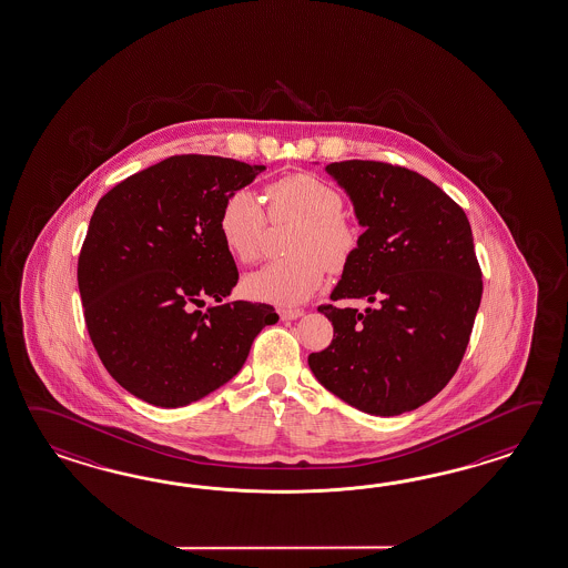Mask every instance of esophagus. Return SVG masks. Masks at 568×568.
I'll return each mask as SVG.
<instances>
[{"instance_id": "obj_1", "label": "esophagus", "mask_w": 568, "mask_h": 568, "mask_svg": "<svg viewBox=\"0 0 568 568\" xmlns=\"http://www.w3.org/2000/svg\"><path fill=\"white\" fill-rule=\"evenodd\" d=\"M277 312L281 320H295L304 316V310H300V307H278Z\"/></svg>"}]
</instances>
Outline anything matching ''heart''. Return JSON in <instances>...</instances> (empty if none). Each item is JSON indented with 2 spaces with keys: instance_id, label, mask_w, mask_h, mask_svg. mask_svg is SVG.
I'll return each mask as SVG.
<instances>
[{
  "instance_id": "obj_1",
  "label": "heart",
  "mask_w": 568,
  "mask_h": 568,
  "mask_svg": "<svg viewBox=\"0 0 568 568\" xmlns=\"http://www.w3.org/2000/svg\"><path fill=\"white\" fill-rule=\"evenodd\" d=\"M271 220H295L293 256L264 264L244 278V290L258 302L304 304L326 277L343 271L359 248V227L343 213V194L307 172L287 174L266 186ZM268 217L256 194L237 189L223 201L217 227L227 252L240 263L261 258Z\"/></svg>"
}]
</instances>
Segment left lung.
Segmentation results:
<instances>
[{
  "instance_id": "left-lung-1",
  "label": "left lung",
  "mask_w": 568,
  "mask_h": 568,
  "mask_svg": "<svg viewBox=\"0 0 568 568\" xmlns=\"http://www.w3.org/2000/svg\"><path fill=\"white\" fill-rule=\"evenodd\" d=\"M365 227L331 300V345L307 357L312 374L367 415L396 416L437 396L470 343L483 271L464 209L408 168L374 160L326 166Z\"/></svg>"
}]
</instances>
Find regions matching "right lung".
Masks as SVG:
<instances>
[{"mask_svg":"<svg viewBox=\"0 0 568 568\" xmlns=\"http://www.w3.org/2000/svg\"><path fill=\"white\" fill-rule=\"evenodd\" d=\"M263 170L220 155H172L98 201L78 258L83 318L106 372L139 400L179 408L207 396L277 322L273 305L222 302L237 268L220 211ZM207 296L219 305L201 313Z\"/></svg>","mask_w":568,"mask_h":568,"instance_id":"add662e5","label":"right lung"}]
</instances>
